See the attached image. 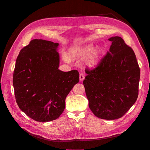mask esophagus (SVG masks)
I'll return each mask as SVG.
<instances>
[{
	"label": "esophagus",
	"mask_w": 150,
	"mask_h": 150,
	"mask_svg": "<svg viewBox=\"0 0 150 150\" xmlns=\"http://www.w3.org/2000/svg\"><path fill=\"white\" fill-rule=\"evenodd\" d=\"M79 79H80V81H81L84 80V76L83 74L81 73V74H79Z\"/></svg>",
	"instance_id": "1"
}]
</instances>
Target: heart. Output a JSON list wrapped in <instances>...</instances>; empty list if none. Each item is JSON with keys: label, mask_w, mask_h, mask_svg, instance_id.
<instances>
[{"label": "heart", "mask_w": 150, "mask_h": 150, "mask_svg": "<svg viewBox=\"0 0 150 150\" xmlns=\"http://www.w3.org/2000/svg\"><path fill=\"white\" fill-rule=\"evenodd\" d=\"M93 47L91 45H88L80 49H72L70 51V55L73 57H84L88 56L92 52ZM63 58L66 62H69L70 59L66 53H63ZM99 61V52L98 51H94L93 54L87 58L86 59V63L89 66L93 67L97 64Z\"/></svg>", "instance_id": "obj_1"}]
</instances>
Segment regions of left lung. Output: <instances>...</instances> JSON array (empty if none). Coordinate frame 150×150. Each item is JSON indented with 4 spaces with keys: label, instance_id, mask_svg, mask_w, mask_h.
Masks as SVG:
<instances>
[{
    "label": "left lung",
    "instance_id": "1",
    "mask_svg": "<svg viewBox=\"0 0 150 150\" xmlns=\"http://www.w3.org/2000/svg\"><path fill=\"white\" fill-rule=\"evenodd\" d=\"M108 51L98 65L86 69L83 84L89 107L99 118L123 116L138 96L140 69L131 47L118 36L111 38Z\"/></svg>",
    "mask_w": 150,
    "mask_h": 150
}]
</instances>
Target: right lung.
<instances>
[{
    "mask_svg": "<svg viewBox=\"0 0 150 150\" xmlns=\"http://www.w3.org/2000/svg\"><path fill=\"white\" fill-rule=\"evenodd\" d=\"M58 43L33 39L17 56L13 74L16 103L36 121L55 120L64 111L65 100L78 83L79 72L58 69Z\"/></svg>",
    "mask_w": 150,
    "mask_h": 150,
    "instance_id": "obj_1",
    "label": "right lung"
}]
</instances>
